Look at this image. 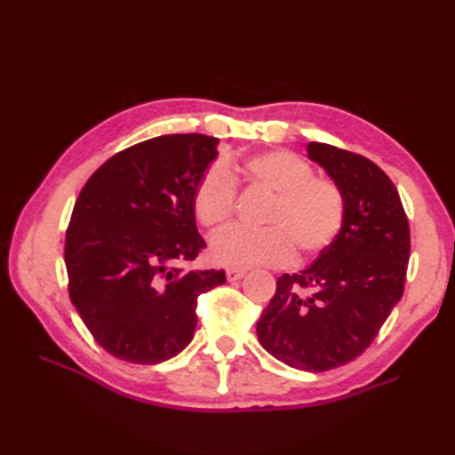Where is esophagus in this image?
Wrapping results in <instances>:
<instances>
[{
	"instance_id": "obj_1",
	"label": "esophagus",
	"mask_w": 455,
	"mask_h": 455,
	"mask_svg": "<svg viewBox=\"0 0 455 455\" xmlns=\"http://www.w3.org/2000/svg\"><path fill=\"white\" fill-rule=\"evenodd\" d=\"M244 277L243 269H227V279L228 282H238V279Z\"/></svg>"
}]
</instances>
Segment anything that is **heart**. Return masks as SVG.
Here are the masks:
<instances>
[{"label": "heart", "instance_id": "obj_1", "mask_svg": "<svg viewBox=\"0 0 455 455\" xmlns=\"http://www.w3.org/2000/svg\"><path fill=\"white\" fill-rule=\"evenodd\" d=\"M240 172L269 199L259 225L248 230L230 227L211 240L209 256L217 266H285L297 258H313L340 235L346 197L336 181L313 176V168L287 150L259 152L244 160ZM236 186L230 172L215 164L193 191V212L207 230L225 227L235 212Z\"/></svg>", "mask_w": 455, "mask_h": 455}]
</instances>
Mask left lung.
Instances as JSON below:
<instances>
[{
    "mask_svg": "<svg viewBox=\"0 0 455 455\" xmlns=\"http://www.w3.org/2000/svg\"><path fill=\"white\" fill-rule=\"evenodd\" d=\"M307 156L344 191V227L307 269L277 279L256 332L279 362L318 373L362 355L399 303L411 230L397 188L377 164L324 142H308Z\"/></svg>",
    "mask_w": 455,
    "mask_h": 455,
    "instance_id": "obj_1",
    "label": "left lung"
}]
</instances>
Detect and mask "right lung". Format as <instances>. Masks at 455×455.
I'll use <instances>...</instances> for the list:
<instances>
[{
    "mask_svg": "<svg viewBox=\"0 0 455 455\" xmlns=\"http://www.w3.org/2000/svg\"><path fill=\"white\" fill-rule=\"evenodd\" d=\"M219 139L166 134L121 150L93 172L66 230L68 291L103 350L154 365L178 355L197 326V297L225 269H186L205 248L193 191Z\"/></svg>",
    "mask_w": 455,
    "mask_h": 455,
    "instance_id": "add662e5",
    "label": "right lung"
}]
</instances>
